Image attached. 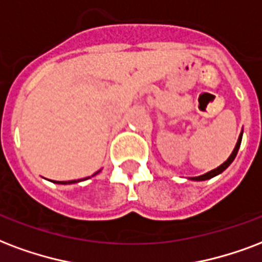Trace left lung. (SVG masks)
Here are the masks:
<instances>
[{"label":"left lung","instance_id":"8db88e82","mask_svg":"<svg viewBox=\"0 0 262 262\" xmlns=\"http://www.w3.org/2000/svg\"><path fill=\"white\" fill-rule=\"evenodd\" d=\"M242 135H243V132L241 133V136H239V139H237V143H236V145H235V148H233L232 154L229 155L228 159H227V161H225L223 165H220V166L217 167V169H214V170L207 171L206 174L198 176V177H192L191 180H195V181H203V180H209V179H211V177H214V176L220 174V173H223V171H224L225 169H227V167H228L229 165L232 163V161L235 159V157H236L237 151H239V147H241V141H242Z\"/></svg>","mask_w":262,"mask_h":262}]
</instances>
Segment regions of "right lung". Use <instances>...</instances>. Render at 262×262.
<instances>
[{
	"label": "right lung",
	"mask_w": 262,
	"mask_h": 262,
	"mask_svg": "<svg viewBox=\"0 0 262 262\" xmlns=\"http://www.w3.org/2000/svg\"><path fill=\"white\" fill-rule=\"evenodd\" d=\"M78 181H81V180H73V181H67V183H66V181H61V183H60V181H56V183H59V184H73V183H78Z\"/></svg>",
	"instance_id": "add662e5"
}]
</instances>
